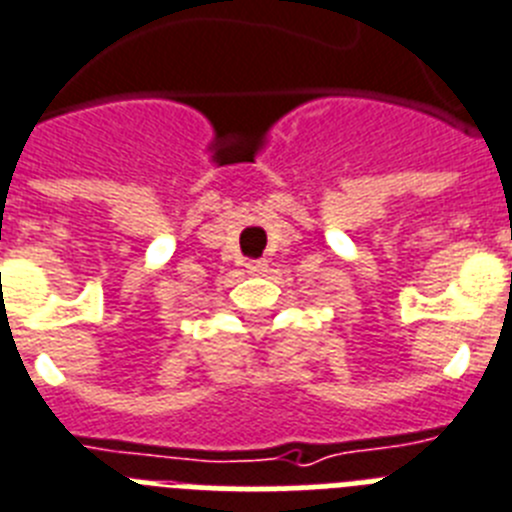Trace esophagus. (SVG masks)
Instances as JSON below:
<instances>
[{"label": "esophagus", "mask_w": 512, "mask_h": 512, "mask_svg": "<svg viewBox=\"0 0 512 512\" xmlns=\"http://www.w3.org/2000/svg\"><path fill=\"white\" fill-rule=\"evenodd\" d=\"M265 268H268V262H265V260L247 262V273H250V275H262V273H265Z\"/></svg>", "instance_id": "1"}]
</instances>
